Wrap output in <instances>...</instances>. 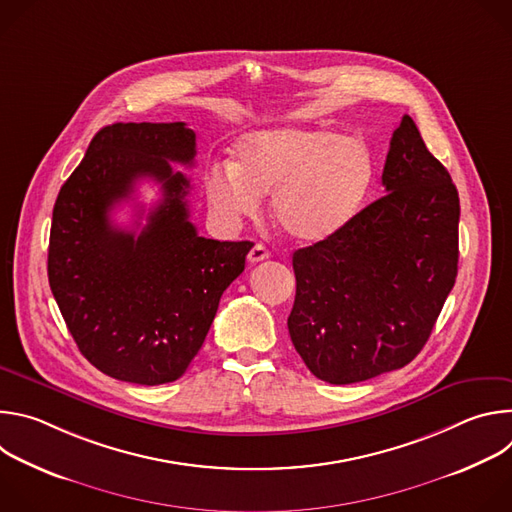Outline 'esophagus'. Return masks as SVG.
<instances>
[{
    "label": "esophagus",
    "mask_w": 512,
    "mask_h": 512,
    "mask_svg": "<svg viewBox=\"0 0 512 512\" xmlns=\"http://www.w3.org/2000/svg\"><path fill=\"white\" fill-rule=\"evenodd\" d=\"M267 257H269V251H267L261 243L253 245V247H251V251H249V255H247L249 263H259V261H265Z\"/></svg>",
    "instance_id": "1"
}]
</instances>
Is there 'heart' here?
<instances>
[{
	"label": "heart",
	"instance_id": "b5f03b06",
	"mask_svg": "<svg viewBox=\"0 0 512 512\" xmlns=\"http://www.w3.org/2000/svg\"><path fill=\"white\" fill-rule=\"evenodd\" d=\"M235 164L212 166L206 196L229 225L257 214L271 196L277 227L298 243L338 235L375 182V158L362 139L318 127H273L245 135Z\"/></svg>",
	"mask_w": 512,
	"mask_h": 512
}]
</instances>
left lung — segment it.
Segmentation results:
<instances>
[{"mask_svg":"<svg viewBox=\"0 0 512 512\" xmlns=\"http://www.w3.org/2000/svg\"><path fill=\"white\" fill-rule=\"evenodd\" d=\"M385 196L334 237L294 253L291 342L322 381L397 371L427 342L458 275L460 198L413 119L393 131Z\"/></svg>","mask_w":512,"mask_h":512,"instance_id":"left-lung-1","label":"left lung"}]
</instances>
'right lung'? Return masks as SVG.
Returning a JSON list of instances; mask_svg holds the SVG:
<instances>
[{
	"label": "right lung",
	"instance_id": "add662e5",
	"mask_svg": "<svg viewBox=\"0 0 512 512\" xmlns=\"http://www.w3.org/2000/svg\"><path fill=\"white\" fill-rule=\"evenodd\" d=\"M196 133L186 123L103 127L58 192L48 245V281L68 332L101 373L135 385L180 379L198 354L223 291L243 273L249 241L196 233L186 196ZM143 177L161 202L133 232L110 210ZM139 210L137 216H141Z\"/></svg>",
	"mask_w": 512,
	"mask_h": 512
}]
</instances>
